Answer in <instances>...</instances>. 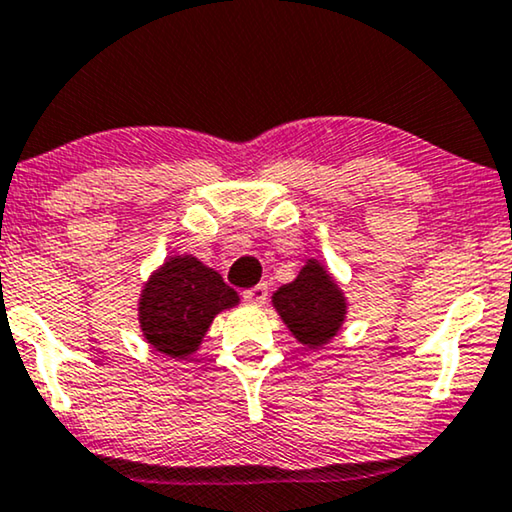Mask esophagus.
<instances>
[{
    "mask_svg": "<svg viewBox=\"0 0 512 512\" xmlns=\"http://www.w3.org/2000/svg\"><path fill=\"white\" fill-rule=\"evenodd\" d=\"M243 302L255 304V307H262V304L267 302V286H264V283H260V286L243 290Z\"/></svg>",
    "mask_w": 512,
    "mask_h": 512,
    "instance_id": "1",
    "label": "esophagus"
}]
</instances>
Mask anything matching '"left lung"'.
<instances>
[{
  "mask_svg": "<svg viewBox=\"0 0 512 512\" xmlns=\"http://www.w3.org/2000/svg\"><path fill=\"white\" fill-rule=\"evenodd\" d=\"M271 302L297 342L312 349L338 335L347 314L345 295L316 260L304 264L293 283L278 288Z\"/></svg>",
  "mask_w": 512,
  "mask_h": 512,
  "instance_id": "left-lung-1",
  "label": "left lung"
}]
</instances>
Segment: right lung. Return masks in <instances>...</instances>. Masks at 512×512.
<instances>
[{"label": "right lung", "mask_w": 512, "mask_h": 512, "mask_svg": "<svg viewBox=\"0 0 512 512\" xmlns=\"http://www.w3.org/2000/svg\"><path fill=\"white\" fill-rule=\"evenodd\" d=\"M238 293L215 269L191 255L170 257L151 276L139 300L144 338L172 359L196 352L222 309L236 307Z\"/></svg>", "instance_id": "add662e5"}]
</instances>
